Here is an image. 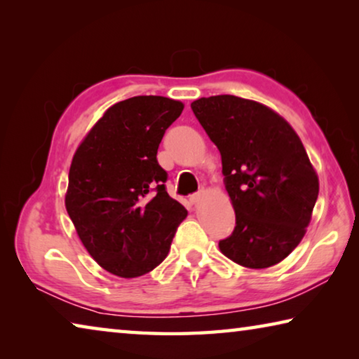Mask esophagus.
Returning <instances> with one entry per match:
<instances>
[{
  "label": "esophagus",
  "instance_id": "34e87169",
  "mask_svg": "<svg viewBox=\"0 0 359 359\" xmlns=\"http://www.w3.org/2000/svg\"><path fill=\"white\" fill-rule=\"evenodd\" d=\"M203 191H198V193H193V194H190V198H188V199H190V203L191 204H198L199 201H201V198H203Z\"/></svg>",
  "mask_w": 359,
  "mask_h": 359
}]
</instances>
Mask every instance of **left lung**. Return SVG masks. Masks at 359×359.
<instances>
[{
    "label": "left lung",
    "instance_id": "left-lung-1",
    "mask_svg": "<svg viewBox=\"0 0 359 359\" xmlns=\"http://www.w3.org/2000/svg\"><path fill=\"white\" fill-rule=\"evenodd\" d=\"M193 114L222 155L224 187L236 212L222 253L264 269L294 250L311 223L318 175L299 136L272 109L233 95L199 98Z\"/></svg>",
    "mask_w": 359,
    "mask_h": 359
}]
</instances>
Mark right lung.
Instances as JSON below:
<instances>
[{"label": "right lung", "instance_id": "add662e5", "mask_svg": "<svg viewBox=\"0 0 359 359\" xmlns=\"http://www.w3.org/2000/svg\"><path fill=\"white\" fill-rule=\"evenodd\" d=\"M184 111L165 96H133L109 107L76 150L66 210L102 269L133 278L168 257L187 209L169 196L156 151Z\"/></svg>", "mask_w": 359, "mask_h": 359}]
</instances>
